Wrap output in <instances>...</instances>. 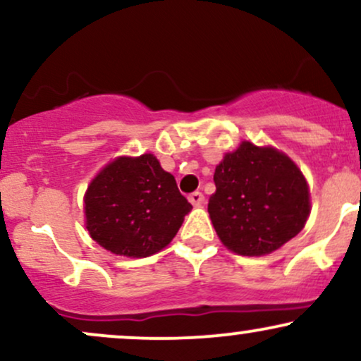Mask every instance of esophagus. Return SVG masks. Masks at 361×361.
I'll use <instances>...</instances> for the list:
<instances>
[{
    "label": "esophagus",
    "mask_w": 361,
    "mask_h": 361,
    "mask_svg": "<svg viewBox=\"0 0 361 361\" xmlns=\"http://www.w3.org/2000/svg\"><path fill=\"white\" fill-rule=\"evenodd\" d=\"M188 200H190V204H192V205H195V207H200V205L204 204V202H205V197H204V193L195 192V193L190 195Z\"/></svg>",
    "instance_id": "esophagus-1"
}]
</instances>
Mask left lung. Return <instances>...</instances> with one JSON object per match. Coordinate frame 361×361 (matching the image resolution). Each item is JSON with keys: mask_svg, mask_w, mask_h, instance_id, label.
Segmentation results:
<instances>
[{"mask_svg": "<svg viewBox=\"0 0 361 361\" xmlns=\"http://www.w3.org/2000/svg\"><path fill=\"white\" fill-rule=\"evenodd\" d=\"M209 215L219 239L241 256L280 250L304 229L310 192L304 173L273 146L243 140L215 168Z\"/></svg>", "mask_w": 361, "mask_h": 361, "instance_id": "obj_1", "label": "left lung"}]
</instances>
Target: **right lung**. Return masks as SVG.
Segmentation results:
<instances>
[{"label":"right lung","mask_w":361,"mask_h":361,"mask_svg":"<svg viewBox=\"0 0 361 361\" xmlns=\"http://www.w3.org/2000/svg\"><path fill=\"white\" fill-rule=\"evenodd\" d=\"M85 226L103 250L147 258L173 241L192 204L154 154L118 156L90 181L82 198Z\"/></svg>","instance_id":"add662e5"}]
</instances>
